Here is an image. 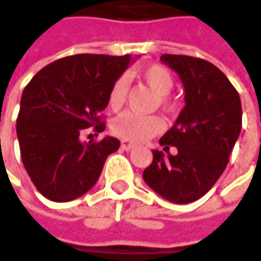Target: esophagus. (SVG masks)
<instances>
[{
    "mask_svg": "<svg viewBox=\"0 0 261 261\" xmlns=\"http://www.w3.org/2000/svg\"><path fill=\"white\" fill-rule=\"evenodd\" d=\"M120 148L124 151H130L135 148V145H134V144H130V142H127V141H122V144H120Z\"/></svg>",
    "mask_w": 261,
    "mask_h": 261,
    "instance_id": "34e87169",
    "label": "esophagus"
}]
</instances>
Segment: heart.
I'll return each mask as SVG.
<instances>
[{
    "instance_id": "obj_1",
    "label": "heart",
    "mask_w": 261,
    "mask_h": 261,
    "mask_svg": "<svg viewBox=\"0 0 261 261\" xmlns=\"http://www.w3.org/2000/svg\"><path fill=\"white\" fill-rule=\"evenodd\" d=\"M139 79L157 94L159 104L166 110H172L175 102L170 98V91L175 86L172 72L163 64H148L137 70ZM127 98V81L123 76L117 77L109 89L107 102L111 110L122 109ZM164 129V122L159 116H141L135 113H123L111 122V132L117 138L130 142H144L159 135Z\"/></svg>"
}]
</instances>
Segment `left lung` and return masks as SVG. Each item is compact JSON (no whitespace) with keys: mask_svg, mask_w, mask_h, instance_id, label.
Masks as SVG:
<instances>
[{"mask_svg":"<svg viewBox=\"0 0 261 261\" xmlns=\"http://www.w3.org/2000/svg\"><path fill=\"white\" fill-rule=\"evenodd\" d=\"M160 60L179 74L187 104L160 139L164 152L152 151L142 177L166 200L187 204L207 194L226 169L241 132V99L210 61L176 54H163ZM172 146L175 154L168 152Z\"/></svg>","mask_w":261,"mask_h":261,"instance_id":"left-lung-1","label":"left lung"}]
</instances>
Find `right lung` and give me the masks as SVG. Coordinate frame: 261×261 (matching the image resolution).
Here are the masks:
<instances>
[{
    "instance_id": "obj_1",
    "label": "right lung",
    "mask_w": 261,
    "mask_h": 261,
    "mask_svg": "<svg viewBox=\"0 0 261 261\" xmlns=\"http://www.w3.org/2000/svg\"><path fill=\"white\" fill-rule=\"evenodd\" d=\"M130 56L76 54L41 69L26 85L17 116L23 166L36 189L51 201H72L95 185L120 141L106 137L82 144L92 127L102 132V110L111 84L120 77Z\"/></svg>"
}]
</instances>
